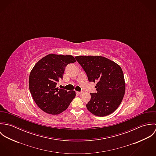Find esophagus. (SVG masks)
<instances>
[{
    "label": "esophagus",
    "instance_id": "34e87169",
    "mask_svg": "<svg viewBox=\"0 0 156 156\" xmlns=\"http://www.w3.org/2000/svg\"><path fill=\"white\" fill-rule=\"evenodd\" d=\"M76 93H77V94H79H79H80L82 92H79V91H76Z\"/></svg>",
    "mask_w": 156,
    "mask_h": 156
}]
</instances>
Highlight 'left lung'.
I'll use <instances>...</instances> for the list:
<instances>
[{
  "mask_svg": "<svg viewBox=\"0 0 156 156\" xmlns=\"http://www.w3.org/2000/svg\"><path fill=\"white\" fill-rule=\"evenodd\" d=\"M76 58L89 82L97 83V92L90 94L88 110L97 116L111 114L119 107L125 94L126 83L121 68L101 56H78Z\"/></svg>",
  "mask_w": 156,
  "mask_h": 156,
  "instance_id": "1",
  "label": "left lung"
}]
</instances>
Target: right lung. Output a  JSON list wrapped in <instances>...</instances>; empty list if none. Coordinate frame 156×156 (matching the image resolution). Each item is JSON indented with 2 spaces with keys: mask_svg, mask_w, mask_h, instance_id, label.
I'll use <instances>...</instances> for the list:
<instances>
[{
  "mask_svg": "<svg viewBox=\"0 0 156 156\" xmlns=\"http://www.w3.org/2000/svg\"><path fill=\"white\" fill-rule=\"evenodd\" d=\"M76 61L71 55L49 54L41 59L32 69L29 87L34 100L45 113L58 115L66 111L76 96L74 90L59 89L56 86L63 78L68 64Z\"/></svg>",
  "mask_w": 156,
  "mask_h": 156,
  "instance_id": "right-lung-1",
  "label": "right lung"
}]
</instances>
